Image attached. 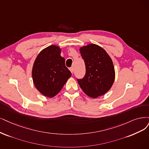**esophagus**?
<instances>
[{"instance_id":"obj_1","label":"esophagus","mask_w":149,"mask_h":149,"mask_svg":"<svg viewBox=\"0 0 149 149\" xmlns=\"http://www.w3.org/2000/svg\"><path fill=\"white\" fill-rule=\"evenodd\" d=\"M69 70H70V72H72V73L74 72V68H70L69 69Z\"/></svg>"}]
</instances>
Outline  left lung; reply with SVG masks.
Listing matches in <instances>:
<instances>
[{
    "mask_svg": "<svg viewBox=\"0 0 149 149\" xmlns=\"http://www.w3.org/2000/svg\"><path fill=\"white\" fill-rule=\"evenodd\" d=\"M84 59L86 74L78 83L84 92L92 98H96L107 93L115 80V69L109 55L96 44H89L80 48Z\"/></svg>",
    "mask_w": 149,
    "mask_h": 149,
    "instance_id": "left-lung-1",
    "label": "left lung"
}]
</instances>
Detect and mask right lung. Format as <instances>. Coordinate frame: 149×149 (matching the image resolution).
I'll list each match as a JSON object with an SVG mask.
<instances>
[{
    "label": "right lung",
    "instance_id": "obj_1",
    "mask_svg": "<svg viewBox=\"0 0 149 149\" xmlns=\"http://www.w3.org/2000/svg\"><path fill=\"white\" fill-rule=\"evenodd\" d=\"M61 49L50 45L38 54L33 65L32 75L37 90L47 97H53L61 90L72 74L65 67Z\"/></svg>",
    "mask_w": 149,
    "mask_h": 149
}]
</instances>
